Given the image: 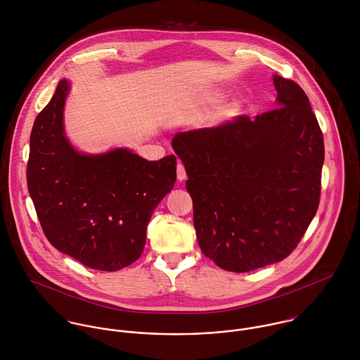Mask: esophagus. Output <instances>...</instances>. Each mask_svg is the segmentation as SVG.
<instances>
[{"label":"esophagus","mask_w":360,"mask_h":360,"mask_svg":"<svg viewBox=\"0 0 360 360\" xmlns=\"http://www.w3.org/2000/svg\"><path fill=\"white\" fill-rule=\"evenodd\" d=\"M176 176L179 181L186 179V171H185V167L182 162H178V165H176Z\"/></svg>","instance_id":"34e87169"}]
</instances>
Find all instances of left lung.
Wrapping results in <instances>:
<instances>
[{
    "instance_id": "1",
    "label": "left lung",
    "mask_w": 360,
    "mask_h": 360,
    "mask_svg": "<svg viewBox=\"0 0 360 360\" xmlns=\"http://www.w3.org/2000/svg\"><path fill=\"white\" fill-rule=\"evenodd\" d=\"M276 108L174 136L202 252L230 272L288 258L314 219L324 137L299 84L274 77Z\"/></svg>"
}]
</instances>
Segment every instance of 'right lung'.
I'll return each mask as SVG.
<instances>
[{"label": "right lung", "instance_id": "obj_1", "mask_svg": "<svg viewBox=\"0 0 360 360\" xmlns=\"http://www.w3.org/2000/svg\"><path fill=\"white\" fill-rule=\"evenodd\" d=\"M61 79L32 133L26 179L49 243L82 265L106 272L141 257L154 209L176 181L174 154L147 161L127 148L82 154L65 137Z\"/></svg>", "mask_w": 360, "mask_h": 360}]
</instances>
